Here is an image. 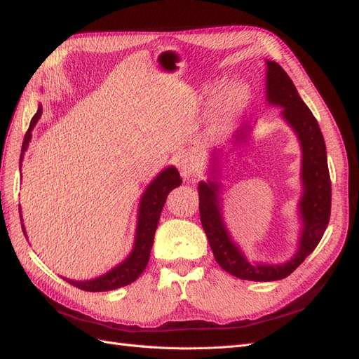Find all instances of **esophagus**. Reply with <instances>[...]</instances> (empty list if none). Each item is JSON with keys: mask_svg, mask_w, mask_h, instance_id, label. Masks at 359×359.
I'll return each instance as SVG.
<instances>
[{"mask_svg": "<svg viewBox=\"0 0 359 359\" xmlns=\"http://www.w3.org/2000/svg\"><path fill=\"white\" fill-rule=\"evenodd\" d=\"M177 166L181 172V177L184 180H189L198 170V158L189 151H182L177 157Z\"/></svg>", "mask_w": 359, "mask_h": 359, "instance_id": "1", "label": "esophagus"}]
</instances>
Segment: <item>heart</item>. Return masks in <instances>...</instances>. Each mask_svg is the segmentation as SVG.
<instances>
[{
    "label": "heart",
    "mask_w": 359,
    "mask_h": 359,
    "mask_svg": "<svg viewBox=\"0 0 359 359\" xmlns=\"http://www.w3.org/2000/svg\"><path fill=\"white\" fill-rule=\"evenodd\" d=\"M250 90L244 83H232L223 91L215 102L214 109L210 116V128L219 133L229 126L233 119L240 115L248 103Z\"/></svg>",
    "instance_id": "1"
}]
</instances>
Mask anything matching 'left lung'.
I'll list each match as a JSON object with an SVG mask.
<instances>
[{
    "label": "left lung",
    "instance_id": "1",
    "mask_svg": "<svg viewBox=\"0 0 359 359\" xmlns=\"http://www.w3.org/2000/svg\"><path fill=\"white\" fill-rule=\"evenodd\" d=\"M266 62V102L271 106L281 107V118L297 135L301 147V182L302 194L298 202L301 219V233L298 250L285 264L250 262L241 247L238 245L227 231L223 219L222 182H219L222 160L217 154L222 149H214L211 154L210 178L199 182V211L201 223L208 236L214 257L224 271L241 280L276 281L287 277L306 257L318 247L327 229L331 214V180L327 161V147L316 118L307 104L302 102L295 85L276 61ZM253 126L245 123L238 127L229 142L241 145L247 142ZM219 153L217 154L216 151ZM222 157V156H220Z\"/></svg>",
    "mask_w": 359,
    "mask_h": 359
}]
</instances>
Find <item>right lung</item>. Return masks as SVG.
<instances>
[{"mask_svg": "<svg viewBox=\"0 0 359 359\" xmlns=\"http://www.w3.org/2000/svg\"><path fill=\"white\" fill-rule=\"evenodd\" d=\"M41 104H39V109L36 115L32 116L29 128L24 137L22 151H20V160H19V169L22 168V160L24 154L29 145V140L32 137L31 132L32 128L36 127L37 121L41 116ZM22 175V173H20ZM181 177L177 168L168 166L163 169L158 175L148 184L145 189L142 198L139 201V208H137V223H136V233H135V243L133 248L130 255L119 262L116 266L107 271L106 274H102L91 280H70L62 277L67 283L79 287L86 292H106V290H114L118 287L127 286L144 273V269L148 265L151 248H153L154 243V233L157 229V224L160 220V214L163 206H165L168 194L178 186H181ZM20 211V208H19ZM20 222H22V214H20ZM22 231L27 236L25 226L22 223Z\"/></svg>", "mask_w": 359, "mask_h": 359, "instance_id": "add662e5", "label": "right lung"}]
</instances>
